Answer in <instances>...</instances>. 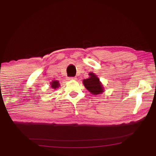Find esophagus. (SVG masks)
Here are the masks:
<instances>
[{
    "label": "esophagus",
    "instance_id": "34e87169",
    "mask_svg": "<svg viewBox=\"0 0 156 156\" xmlns=\"http://www.w3.org/2000/svg\"><path fill=\"white\" fill-rule=\"evenodd\" d=\"M76 77H69V80H76Z\"/></svg>",
    "mask_w": 156,
    "mask_h": 156
}]
</instances>
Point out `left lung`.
<instances>
[{
	"mask_svg": "<svg viewBox=\"0 0 156 156\" xmlns=\"http://www.w3.org/2000/svg\"><path fill=\"white\" fill-rule=\"evenodd\" d=\"M90 77L83 80L84 87L87 90L93 94H99L103 92V88L101 83L99 81V79L93 73L89 74Z\"/></svg>",
	"mask_w": 156,
	"mask_h": 156,
	"instance_id": "8db88e82",
	"label": "left lung"
}]
</instances>
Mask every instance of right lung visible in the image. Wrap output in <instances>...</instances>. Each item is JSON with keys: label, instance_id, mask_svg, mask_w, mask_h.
I'll use <instances>...</instances> for the list:
<instances>
[{"label": "right lung", "instance_id": "add662e5", "mask_svg": "<svg viewBox=\"0 0 156 156\" xmlns=\"http://www.w3.org/2000/svg\"><path fill=\"white\" fill-rule=\"evenodd\" d=\"M51 88H53L54 89H55L56 88L59 87V84L58 81H53L51 83Z\"/></svg>", "mask_w": 156, "mask_h": 156}]
</instances>
